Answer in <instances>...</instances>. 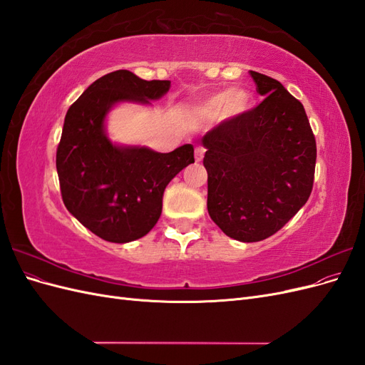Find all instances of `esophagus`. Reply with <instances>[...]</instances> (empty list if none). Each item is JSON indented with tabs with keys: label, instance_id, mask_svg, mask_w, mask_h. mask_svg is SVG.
Returning <instances> with one entry per match:
<instances>
[{
	"label": "esophagus",
	"instance_id": "34e87169",
	"mask_svg": "<svg viewBox=\"0 0 365 365\" xmlns=\"http://www.w3.org/2000/svg\"><path fill=\"white\" fill-rule=\"evenodd\" d=\"M204 153H205V149L204 148H196L195 149V161L196 163H201L202 161V158H204Z\"/></svg>",
	"mask_w": 365,
	"mask_h": 365
}]
</instances>
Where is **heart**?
Instances as JSON below:
<instances>
[{"label":"heart","instance_id":"b5f03b06","mask_svg":"<svg viewBox=\"0 0 365 365\" xmlns=\"http://www.w3.org/2000/svg\"><path fill=\"white\" fill-rule=\"evenodd\" d=\"M252 105V97L245 88H235V90L220 91L208 97L202 103V111L207 115H217L224 113L227 117H235L247 113Z\"/></svg>","mask_w":365,"mask_h":365}]
</instances>
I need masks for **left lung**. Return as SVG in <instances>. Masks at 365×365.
<instances>
[{"mask_svg":"<svg viewBox=\"0 0 365 365\" xmlns=\"http://www.w3.org/2000/svg\"><path fill=\"white\" fill-rule=\"evenodd\" d=\"M263 102L201 138L207 149V210L240 242L272 236L309 200L317 143L303 105L269 76L250 71Z\"/></svg>","mask_w":365,"mask_h":365,"instance_id":"8db88e82","label":"left lung"}]
</instances>
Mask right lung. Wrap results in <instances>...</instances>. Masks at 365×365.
Returning <instances> with one entry per match:
<instances>
[{
  "label": "right lung",
  "mask_w": 365,
  "mask_h": 365,
  "mask_svg": "<svg viewBox=\"0 0 365 365\" xmlns=\"http://www.w3.org/2000/svg\"><path fill=\"white\" fill-rule=\"evenodd\" d=\"M170 81H143L128 70L102 76L65 115L56 169L68 212L103 240L126 244L158 222L168 184L195 163L193 146L169 153L145 146H118L108 138L105 118L120 102L150 105Z\"/></svg>",
  "instance_id": "add662e5"
}]
</instances>
